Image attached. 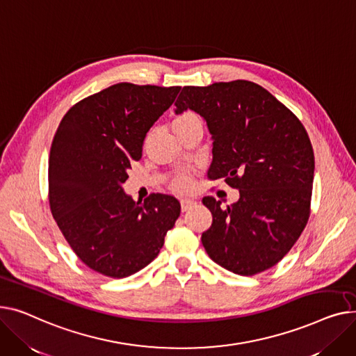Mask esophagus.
I'll list each match as a JSON object with an SVG mask.
<instances>
[{
  "mask_svg": "<svg viewBox=\"0 0 356 356\" xmlns=\"http://www.w3.org/2000/svg\"><path fill=\"white\" fill-rule=\"evenodd\" d=\"M197 201L193 200V198H182L181 200V210L182 211H188L193 205H195Z\"/></svg>",
  "mask_w": 356,
  "mask_h": 356,
  "instance_id": "esophagus-1",
  "label": "esophagus"
}]
</instances>
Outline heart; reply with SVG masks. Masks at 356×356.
<instances>
[{
    "mask_svg": "<svg viewBox=\"0 0 356 356\" xmlns=\"http://www.w3.org/2000/svg\"><path fill=\"white\" fill-rule=\"evenodd\" d=\"M193 118H197V116L191 112H185V113L179 115L174 122H184V120L193 119ZM191 186H193V178L188 174H181L174 179V188L178 191H186V190H190Z\"/></svg>",
    "mask_w": 356,
    "mask_h": 356,
    "instance_id": "1",
    "label": "heart"
}]
</instances>
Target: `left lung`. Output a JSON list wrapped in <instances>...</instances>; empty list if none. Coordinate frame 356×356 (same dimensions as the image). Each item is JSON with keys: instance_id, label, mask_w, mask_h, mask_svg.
<instances>
[{"instance_id": "obj_1", "label": "left lung", "mask_w": 356, "mask_h": 356, "mask_svg": "<svg viewBox=\"0 0 356 356\" xmlns=\"http://www.w3.org/2000/svg\"><path fill=\"white\" fill-rule=\"evenodd\" d=\"M198 113L213 139L208 178H225L240 198L202 204L213 224L202 233L207 254L221 267L253 276L277 264L309 218L315 156L300 120L253 81L185 86L175 113Z\"/></svg>"}]
</instances>
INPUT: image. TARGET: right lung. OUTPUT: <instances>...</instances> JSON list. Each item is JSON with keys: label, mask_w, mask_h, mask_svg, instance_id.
I'll return each instance as SVG.
<instances>
[{"label": "right lung", "mask_w": 356, "mask_h": 356, "mask_svg": "<svg viewBox=\"0 0 356 356\" xmlns=\"http://www.w3.org/2000/svg\"><path fill=\"white\" fill-rule=\"evenodd\" d=\"M179 86L118 83L80 100L61 119L49 156L51 214L77 257L123 279L148 266L179 217L175 197L135 202L123 190L131 162Z\"/></svg>", "instance_id": "right-lung-1"}]
</instances>
